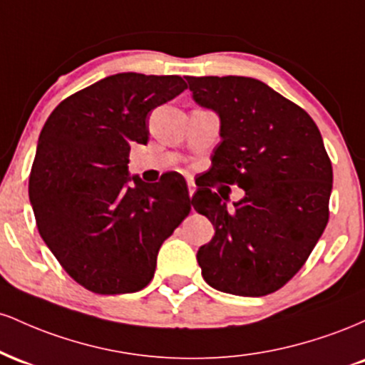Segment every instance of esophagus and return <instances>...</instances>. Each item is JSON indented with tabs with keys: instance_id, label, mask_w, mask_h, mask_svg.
<instances>
[{
	"instance_id": "1",
	"label": "esophagus",
	"mask_w": 365,
	"mask_h": 365,
	"mask_svg": "<svg viewBox=\"0 0 365 365\" xmlns=\"http://www.w3.org/2000/svg\"><path fill=\"white\" fill-rule=\"evenodd\" d=\"M187 187H188V195H194V192H195V183L192 182V180H188L187 182Z\"/></svg>"
}]
</instances>
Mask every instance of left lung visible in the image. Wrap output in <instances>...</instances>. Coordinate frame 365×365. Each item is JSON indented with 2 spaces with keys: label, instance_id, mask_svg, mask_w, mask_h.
I'll return each instance as SVG.
<instances>
[{
  "label": "left lung",
  "instance_id": "1",
  "mask_svg": "<svg viewBox=\"0 0 365 365\" xmlns=\"http://www.w3.org/2000/svg\"><path fill=\"white\" fill-rule=\"evenodd\" d=\"M187 82L195 103L221 120L209 171L217 182L245 190L228 207V197L209 183L197 188L192 206L216 230L197 262L216 290L273 293L299 273L328 225L333 168L319 128L302 108L255 78Z\"/></svg>",
  "mask_w": 365,
  "mask_h": 365
}]
</instances>
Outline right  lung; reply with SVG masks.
<instances>
[{
	"instance_id": "add662e5",
	"label": "right lung",
	"mask_w": 365,
	"mask_h": 365,
	"mask_svg": "<svg viewBox=\"0 0 365 365\" xmlns=\"http://www.w3.org/2000/svg\"><path fill=\"white\" fill-rule=\"evenodd\" d=\"M185 89L178 75L116 73L68 96L41 130L29 178L37 230L87 290L148 287L159 247L190 212L180 175L154 185L128 177L130 145L148 144V115Z\"/></svg>"
}]
</instances>
